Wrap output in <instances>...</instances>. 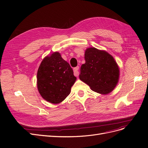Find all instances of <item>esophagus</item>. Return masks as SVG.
Returning a JSON list of instances; mask_svg holds the SVG:
<instances>
[{
  "mask_svg": "<svg viewBox=\"0 0 148 148\" xmlns=\"http://www.w3.org/2000/svg\"><path fill=\"white\" fill-rule=\"evenodd\" d=\"M78 70H79V66H78L75 67V68L73 69L74 75H75V76H76V77H78V76L79 75V71H78Z\"/></svg>",
  "mask_w": 148,
  "mask_h": 148,
  "instance_id": "obj_1",
  "label": "esophagus"
}]
</instances>
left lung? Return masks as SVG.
Returning a JSON list of instances; mask_svg holds the SVG:
<instances>
[{"mask_svg":"<svg viewBox=\"0 0 148 148\" xmlns=\"http://www.w3.org/2000/svg\"><path fill=\"white\" fill-rule=\"evenodd\" d=\"M85 64L81 66L79 79L92 91L107 95L114 90L119 80L120 69L114 57L106 51L87 48Z\"/></svg>","mask_w":148,"mask_h":148,"instance_id":"left-lung-1","label":"left lung"}]
</instances>
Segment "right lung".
I'll list each match as a JSON object with an SVG mask.
<instances>
[{"mask_svg":"<svg viewBox=\"0 0 148 148\" xmlns=\"http://www.w3.org/2000/svg\"><path fill=\"white\" fill-rule=\"evenodd\" d=\"M73 71L60 53L53 52L44 57L37 73V87L40 95L49 102L59 104L71 92L76 82Z\"/></svg>","mask_w":148,"mask_h":148,"instance_id":"add662e5","label":"right lung"}]
</instances>
